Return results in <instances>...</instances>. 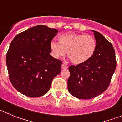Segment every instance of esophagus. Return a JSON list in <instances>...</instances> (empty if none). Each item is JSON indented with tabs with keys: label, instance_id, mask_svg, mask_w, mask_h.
<instances>
[{
	"label": "esophagus",
	"instance_id": "obj_1",
	"mask_svg": "<svg viewBox=\"0 0 122 122\" xmlns=\"http://www.w3.org/2000/svg\"><path fill=\"white\" fill-rule=\"evenodd\" d=\"M61 67H62V69H67L68 68L67 66H66V65L64 64H62V65H61Z\"/></svg>",
	"mask_w": 122,
	"mask_h": 122
}]
</instances>
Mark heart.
Masks as SVG:
<instances>
[{"label":"heart","mask_w":122,"mask_h":122,"mask_svg":"<svg viewBox=\"0 0 122 122\" xmlns=\"http://www.w3.org/2000/svg\"><path fill=\"white\" fill-rule=\"evenodd\" d=\"M59 43L51 41L50 48L55 58L64 56L67 52L68 57L75 64H81L89 60L96 49V41L88 34L68 33L60 35Z\"/></svg>","instance_id":"1"}]
</instances>
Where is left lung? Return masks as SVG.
Listing matches in <instances>:
<instances>
[{
    "label": "left lung",
    "instance_id": "obj_1",
    "mask_svg": "<svg viewBox=\"0 0 122 122\" xmlns=\"http://www.w3.org/2000/svg\"><path fill=\"white\" fill-rule=\"evenodd\" d=\"M96 49L85 62L69 67L70 76L67 81L69 93L81 99H90L104 92L108 87L116 70L114 49L102 34L95 30Z\"/></svg>",
    "mask_w": 122,
    "mask_h": 122
}]
</instances>
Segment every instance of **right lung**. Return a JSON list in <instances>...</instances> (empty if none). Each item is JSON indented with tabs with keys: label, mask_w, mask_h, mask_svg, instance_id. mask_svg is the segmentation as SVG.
I'll use <instances>...</instances> for the list:
<instances>
[{
	"label": "right lung",
	"mask_w": 122,
	"mask_h": 122,
	"mask_svg": "<svg viewBox=\"0 0 122 122\" xmlns=\"http://www.w3.org/2000/svg\"><path fill=\"white\" fill-rule=\"evenodd\" d=\"M58 32L38 25L17 34L10 44L6 57L9 78L14 87L28 97L46 94L61 72L62 62L50 55V43Z\"/></svg>",
	"instance_id": "add662e5"
}]
</instances>
